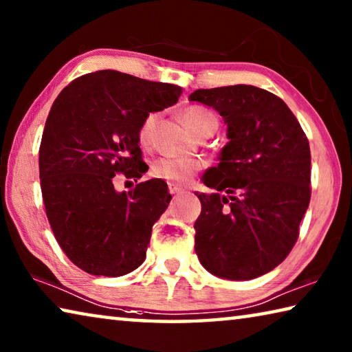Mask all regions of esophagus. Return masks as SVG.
<instances>
[{"instance_id": "esophagus-1", "label": "esophagus", "mask_w": 352, "mask_h": 352, "mask_svg": "<svg viewBox=\"0 0 352 352\" xmlns=\"http://www.w3.org/2000/svg\"><path fill=\"white\" fill-rule=\"evenodd\" d=\"M169 192L174 194V195H175V194H182V192H184V189L178 186V184L170 183V184H169Z\"/></svg>"}]
</instances>
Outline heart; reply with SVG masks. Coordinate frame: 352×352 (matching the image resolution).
I'll return each mask as SVG.
<instances>
[{
    "mask_svg": "<svg viewBox=\"0 0 352 352\" xmlns=\"http://www.w3.org/2000/svg\"><path fill=\"white\" fill-rule=\"evenodd\" d=\"M157 118V113H151L142 121L138 132V138L142 146H147L151 142ZM180 119L194 136H199L208 130L216 132L219 126L216 113L200 105H190L183 109L180 111ZM200 168L201 163L195 158H160L152 166V174L153 177L162 178V180L183 184L188 183L189 178L200 170Z\"/></svg>",
    "mask_w": 352,
    "mask_h": 352,
    "instance_id": "1",
    "label": "heart"
}]
</instances>
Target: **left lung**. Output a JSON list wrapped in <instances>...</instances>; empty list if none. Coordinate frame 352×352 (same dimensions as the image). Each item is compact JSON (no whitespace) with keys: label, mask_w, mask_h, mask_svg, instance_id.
Listing matches in <instances>:
<instances>
[{"label":"left lung","mask_w":352,"mask_h":352,"mask_svg":"<svg viewBox=\"0 0 352 352\" xmlns=\"http://www.w3.org/2000/svg\"><path fill=\"white\" fill-rule=\"evenodd\" d=\"M189 100L212 107L228 142L197 194L195 253L223 279L265 275L287 258L311 201V148L283 99L253 85L195 90Z\"/></svg>","instance_id":"8db88e82"}]
</instances>
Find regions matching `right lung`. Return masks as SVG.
Masks as SVG:
<instances>
[{
	"mask_svg": "<svg viewBox=\"0 0 352 352\" xmlns=\"http://www.w3.org/2000/svg\"><path fill=\"white\" fill-rule=\"evenodd\" d=\"M180 94L172 83L102 69L77 77L52 104L38 152L41 194L58 245L83 272L115 278L144 262L172 199L168 184L152 178L118 192L113 177L146 174L141 124Z\"/></svg>",
	"mask_w": 352,
	"mask_h": 352,
	"instance_id": "right-lung-1",
	"label": "right lung"
}]
</instances>
